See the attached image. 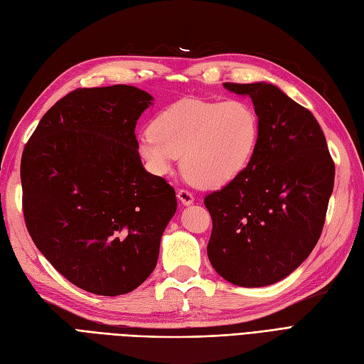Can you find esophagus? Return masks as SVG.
I'll return each instance as SVG.
<instances>
[{
    "label": "esophagus",
    "instance_id": "1",
    "mask_svg": "<svg viewBox=\"0 0 364 364\" xmlns=\"http://www.w3.org/2000/svg\"><path fill=\"white\" fill-rule=\"evenodd\" d=\"M178 199L181 200L182 205L186 206V205H191L194 202V196L190 191H186V190H179L178 191Z\"/></svg>",
    "mask_w": 364,
    "mask_h": 364
}]
</instances>
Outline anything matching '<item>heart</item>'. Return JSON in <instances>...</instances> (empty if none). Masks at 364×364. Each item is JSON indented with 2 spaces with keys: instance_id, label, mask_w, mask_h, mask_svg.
I'll return each mask as SVG.
<instances>
[{
  "instance_id": "obj_1",
  "label": "heart",
  "mask_w": 364,
  "mask_h": 364,
  "mask_svg": "<svg viewBox=\"0 0 364 364\" xmlns=\"http://www.w3.org/2000/svg\"><path fill=\"white\" fill-rule=\"evenodd\" d=\"M259 142V119L242 101L190 97L161 112L137 139V149L156 174L183 171L203 188H222L247 170Z\"/></svg>"
}]
</instances>
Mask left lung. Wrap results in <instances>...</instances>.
<instances>
[{
    "mask_svg": "<svg viewBox=\"0 0 364 364\" xmlns=\"http://www.w3.org/2000/svg\"><path fill=\"white\" fill-rule=\"evenodd\" d=\"M223 87L251 97L259 142L247 170L205 198L213 219L206 251L227 282L268 287L296 271L317 245L336 165L316 117L277 85Z\"/></svg>",
    "mask_w": 364,
    "mask_h": 364,
    "instance_id": "1",
    "label": "left lung"
}]
</instances>
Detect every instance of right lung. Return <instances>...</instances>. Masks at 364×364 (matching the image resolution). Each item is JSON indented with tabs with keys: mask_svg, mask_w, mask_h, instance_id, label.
I'll list each match as a JSON object with an SVG mask.
<instances>
[{
	"mask_svg": "<svg viewBox=\"0 0 364 364\" xmlns=\"http://www.w3.org/2000/svg\"><path fill=\"white\" fill-rule=\"evenodd\" d=\"M154 97L133 85L77 88L39 121L21 159L26 227L58 272L97 296L149 279L178 208L142 165L134 127Z\"/></svg>",
	"mask_w": 364,
	"mask_h": 364,
	"instance_id": "right-lung-1",
	"label": "right lung"
}]
</instances>
